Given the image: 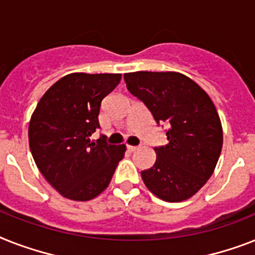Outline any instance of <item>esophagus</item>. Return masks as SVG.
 I'll return each mask as SVG.
<instances>
[{"label": "esophagus", "instance_id": "obj_1", "mask_svg": "<svg viewBox=\"0 0 255 255\" xmlns=\"http://www.w3.org/2000/svg\"><path fill=\"white\" fill-rule=\"evenodd\" d=\"M128 148V150H129V152H134V150H137V149H140V146H133V145H128L127 146Z\"/></svg>", "mask_w": 255, "mask_h": 255}]
</instances>
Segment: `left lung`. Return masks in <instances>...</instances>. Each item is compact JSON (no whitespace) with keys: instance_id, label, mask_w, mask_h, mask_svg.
Returning <instances> with one entry per match:
<instances>
[{"instance_id":"obj_1","label":"left lung","mask_w":255,"mask_h":255,"mask_svg":"<svg viewBox=\"0 0 255 255\" xmlns=\"http://www.w3.org/2000/svg\"><path fill=\"white\" fill-rule=\"evenodd\" d=\"M127 89L145 103L157 123L166 122L167 142L141 171L148 190L165 202H183L206 185L223 148V127L212 99L178 72L124 74Z\"/></svg>"}]
</instances>
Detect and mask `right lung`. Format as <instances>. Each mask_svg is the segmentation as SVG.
<instances>
[{
	"mask_svg": "<svg viewBox=\"0 0 255 255\" xmlns=\"http://www.w3.org/2000/svg\"><path fill=\"white\" fill-rule=\"evenodd\" d=\"M121 73H70L44 93L28 124V142L45 181L64 198L88 202L109 187L126 145L90 141L103 98Z\"/></svg>",
	"mask_w": 255,
	"mask_h": 255,
	"instance_id": "add662e5",
	"label": "right lung"
}]
</instances>
